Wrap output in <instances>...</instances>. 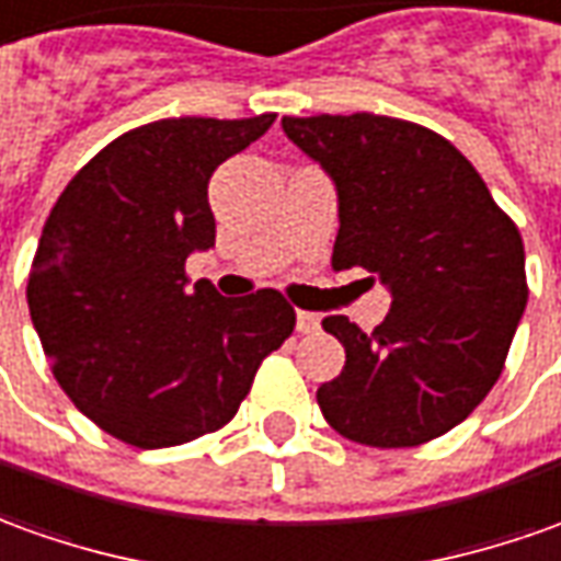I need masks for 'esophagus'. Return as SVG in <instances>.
Wrapping results in <instances>:
<instances>
[{
  "instance_id": "34e87169",
  "label": "esophagus",
  "mask_w": 561,
  "mask_h": 561,
  "mask_svg": "<svg viewBox=\"0 0 561 561\" xmlns=\"http://www.w3.org/2000/svg\"><path fill=\"white\" fill-rule=\"evenodd\" d=\"M296 330L302 332V335H311V332L320 330V318L311 314V311H296Z\"/></svg>"
}]
</instances>
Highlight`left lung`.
Segmentation results:
<instances>
[{
    "mask_svg": "<svg viewBox=\"0 0 561 561\" xmlns=\"http://www.w3.org/2000/svg\"><path fill=\"white\" fill-rule=\"evenodd\" d=\"M284 134L339 192L332 268H366L393 296L373 332L345 314L323 318L345 345V369L318 388L323 419L376 449L449 434L504 373L528 302L516 222L477 168L415 122L284 115Z\"/></svg>",
    "mask_w": 561,
    "mask_h": 561,
    "instance_id": "left-lung-1",
    "label": "left lung"
}]
</instances>
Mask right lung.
<instances>
[{
	"label": "right lung",
	"instance_id": "add662e5",
	"mask_svg": "<svg viewBox=\"0 0 561 561\" xmlns=\"http://www.w3.org/2000/svg\"><path fill=\"white\" fill-rule=\"evenodd\" d=\"M274 118L134 127L69 180L42 229L26 280L38 342L81 415L127 446L168 449L226 427L296 327L277 289H185L188 253L216 241L214 170Z\"/></svg>",
	"mask_w": 561,
	"mask_h": 561
}]
</instances>
